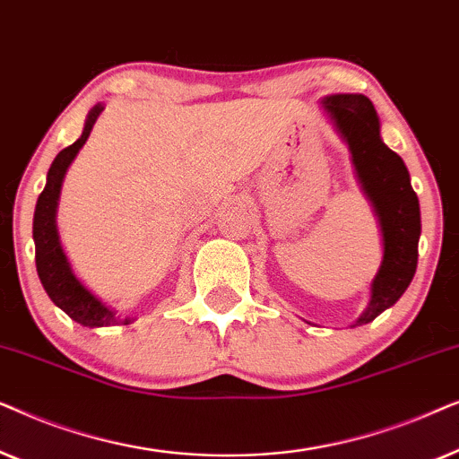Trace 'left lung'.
<instances>
[{"label": "left lung", "mask_w": 459, "mask_h": 459, "mask_svg": "<svg viewBox=\"0 0 459 459\" xmlns=\"http://www.w3.org/2000/svg\"><path fill=\"white\" fill-rule=\"evenodd\" d=\"M338 131L349 143L353 165L380 219L385 259L372 284V300L357 324H369L397 303L418 267L420 204L405 162L380 140L372 102L361 93H338L324 100Z\"/></svg>", "instance_id": "obj_1"}]
</instances>
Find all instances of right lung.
Listing matches in <instances>:
<instances>
[{
	"mask_svg": "<svg viewBox=\"0 0 459 459\" xmlns=\"http://www.w3.org/2000/svg\"><path fill=\"white\" fill-rule=\"evenodd\" d=\"M104 108L96 106L87 117L85 129L81 137L71 146H66L56 156L52 167L48 171V184L37 198L35 217H33V240H35V265L48 297L60 307L68 317L81 325L90 328H102V325H127L131 319H118L117 313L108 309L102 300H98L81 281L74 278L68 265L65 253L58 242V231H56V206H58L60 186L65 173L71 165L81 146L90 137L93 123L98 121L100 112Z\"/></svg>",
	"mask_w": 459,
	"mask_h": 459,
	"instance_id": "1",
	"label": "right lung"
}]
</instances>
